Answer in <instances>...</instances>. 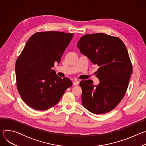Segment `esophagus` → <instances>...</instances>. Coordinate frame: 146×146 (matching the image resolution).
<instances>
[{
  "mask_svg": "<svg viewBox=\"0 0 146 146\" xmlns=\"http://www.w3.org/2000/svg\"><path fill=\"white\" fill-rule=\"evenodd\" d=\"M79 81L78 80H74L73 82V86H77L79 84Z\"/></svg>",
  "mask_w": 146,
  "mask_h": 146,
  "instance_id": "obj_1",
  "label": "esophagus"
}]
</instances>
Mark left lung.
I'll list each match as a JSON object with an SVG mask.
<instances>
[{
  "label": "left lung",
  "mask_w": 146,
  "mask_h": 146,
  "mask_svg": "<svg viewBox=\"0 0 146 146\" xmlns=\"http://www.w3.org/2000/svg\"><path fill=\"white\" fill-rule=\"evenodd\" d=\"M81 54L99 66L94 86L91 80L80 82L82 104L89 111L104 114L113 110L127 90L132 65L127 47L117 37L105 33L87 34L77 44Z\"/></svg>",
  "instance_id": "left-lung-1"
}]
</instances>
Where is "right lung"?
Returning <instances> with one entry per match:
<instances>
[{
    "instance_id": "1",
    "label": "right lung",
    "mask_w": 146,
    "mask_h": 146,
    "mask_svg": "<svg viewBox=\"0 0 146 146\" xmlns=\"http://www.w3.org/2000/svg\"><path fill=\"white\" fill-rule=\"evenodd\" d=\"M73 36L62 32H38L27 41L17 59L15 75L18 91L30 108H52L72 86L70 79L62 78L51 68L55 62L59 63Z\"/></svg>"
}]
</instances>
